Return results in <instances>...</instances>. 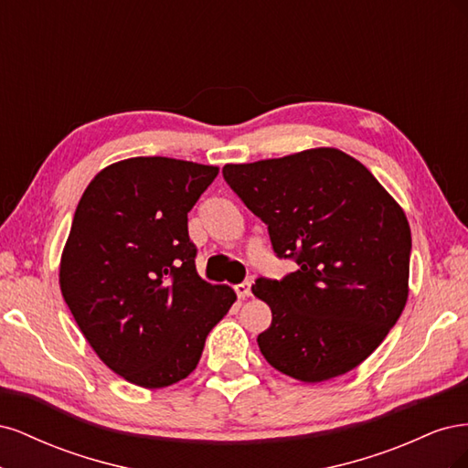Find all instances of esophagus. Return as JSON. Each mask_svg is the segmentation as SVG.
<instances>
[{"mask_svg": "<svg viewBox=\"0 0 468 468\" xmlns=\"http://www.w3.org/2000/svg\"><path fill=\"white\" fill-rule=\"evenodd\" d=\"M234 291H236V294L239 296V299H248L250 296V292H251V282L250 281H244V282H239V285H236L234 287Z\"/></svg>", "mask_w": 468, "mask_h": 468, "instance_id": "obj_1", "label": "esophagus"}]
</instances>
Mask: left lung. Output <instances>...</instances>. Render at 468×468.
<instances>
[{
	"label": "left lung",
	"instance_id": "left-lung-1",
	"mask_svg": "<svg viewBox=\"0 0 468 468\" xmlns=\"http://www.w3.org/2000/svg\"><path fill=\"white\" fill-rule=\"evenodd\" d=\"M222 176L267 224L277 258L296 261L251 287L273 316L258 335L267 363L303 382L356 369L408 301L412 234L400 205L335 148L226 164Z\"/></svg>",
	"mask_w": 468,
	"mask_h": 468
}]
</instances>
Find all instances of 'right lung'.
<instances>
[{
  "mask_svg": "<svg viewBox=\"0 0 468 468\" xmlns=\"http://www.w3.org/2000/svg\"><path fill=\"white\" fill-rule=\"evenodd\" d=\"M218 167L129 158L83 191L60 261L62 296L111 371L164 388L201 359L208 332L236 301L197 273L187 212Z\"/></svg>",
  "mask_w": 468,
  "mask_h": 468,
  "instance_id": "add662e5",
  "label": "right lung"
}]
</instances>
